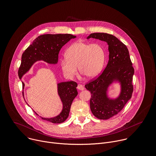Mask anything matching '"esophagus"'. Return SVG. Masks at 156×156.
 I'll return each instance as SVG.
<instances>
[{
  "label": "esophagus",
  "mask_w": 156,
  "mask_h": 156,
  "mask_svg": "<svg viewBox=\"0 0 156 156\" xmlns=\"http://www.w3.org/2000/svg\"><path fill=\"white\" fill-rule=\"evenodd\" d=\"M77 89L78 90H83V89H84V87H83V86L82 85H81V84H80V83H79L78 85H77Z\"/></svg>",
  "instance_id": "esophagus-1"
}]
</instances>
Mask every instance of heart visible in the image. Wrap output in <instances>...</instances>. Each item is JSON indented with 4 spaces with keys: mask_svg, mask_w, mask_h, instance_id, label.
Masks as SVG:
<instances>
[{
    "mask_svg": "<svg viewBox=\"0 0 156 156\" xmlns=\"http://www.w3.org/2000/svg\"><path fill=\"white\" fill-rule=\"evenodd\" d=\"M66 59L61 61L63 73L73 78L77 73V67L80 74L85 77L92 79L101 70L105 58L103 47L97 44H90L77 42L71 45L66 51Z\"/></svg>",
    "mask_w": 156,
    "mask_h": 156,
    "instance_id": "1",
    "label": "heart"
}]
</instances>
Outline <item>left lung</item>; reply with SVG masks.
Returning <instances> with one entry per match:
<instances>
[{"label":"left lung","instance_id":"1","mask_svg":"<svg viewBox=\"0 0 156 156\" xmlns=\"http://www.w3.org/2000/svg\"><path fill=\"white\" fill-rule=\"evenodd\" d=\"M95 38L105 41L109 45V61L104 71L85 85L91 93L90 106L91 112L101 120L108 119L117 114L131 98L134 68L129 50L116 37L107 33H92L87 39ZM119 80L122 85L121 95L115 100H109L105 91L113 80Z\"/></svg>","mask_w":156,"mask_h":156}]
</instances>
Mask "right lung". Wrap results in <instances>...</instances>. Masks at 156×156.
Returning a JSON list of instances; mask_svg holds the SVG:
<instances>
[{"instance_id":"add662e5","label":"right lung","mask_w":156,"mask_h":156,"mask_svg":"<svg viewBox=\"0 0 156 156\" xmlns=\"http://www.w3.org/2000/svg\"><path fill=\"white\" fill-rule=\"evenodd\" d=\"M76 37V36L70 34H48L37 37L22 55L21 65L18 73L19 78L21 79L37 61L43 60L50 64L57 63L58 54L62 47L71 39ZM22 84L24 88V83L23 82ZM58 85V94L63 105V111L59 115L53 118L42 117V119L54 123H60L66 120L69 116L73 101L77 95L76 89L77 83L76 82H61Z\"/></svg>"}]
</instances>
